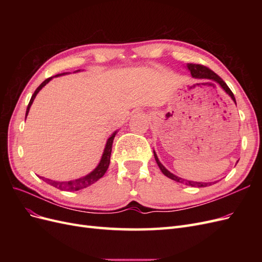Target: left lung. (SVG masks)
<instances>
[{"label": "left lung", "instance_id": "8db88e82", "mask_svg": "<svg viewBox=\"0 0 262 262\" xmlns=\"http://www.w3.org/2000/svg\"><path fill=\"white\" fill-rule=\"evenodd\" d=\"M187 67H188V69L190 70V72H191V75H192L193 77H195V78H202V80L209 81V82L203 83V84L214 85V84H212V82L219 83V84L221 85L222 89H223V90L229 95V96H231V98L234 100V102L236 104V99H235V97H234L233 92H232L231 90H229V87L226 85V83H225L223 80H222V78H221L216 73H214L211 69H209V68H207V67H204V66H202V64H192V63H190V64H188ZM154 157H155V161H156V163H157V165H158V167H160V169L162 170V172L164 173L165 176H167L168 178H170V179H172V180H175V181H177V182H181V184H185V185H187V186L198 187V188L208 187V186H211V185H212V182H196V181H190V180H185V179L179 178V177H177V176H175V175H172V173H171L170 171H168L167 169H166V168L164 167V166L161 164V162L158 161L157 155L155 154V152H154Z\"/></svg>", "mask_w": 262, "mask_h": 262}]
</instances>
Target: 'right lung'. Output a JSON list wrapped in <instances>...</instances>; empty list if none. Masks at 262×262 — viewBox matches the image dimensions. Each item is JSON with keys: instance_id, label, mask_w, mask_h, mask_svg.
Wrapping results in <instances>:
<instances>
[{"instance_id": "1", "label": "right lung", "mask_w": 262, "mask_h": 262, "mask_svg": "<svg viewBox=\"0 0 262 262\" xmlns=\"http://www.w3.org/2000/svg\"><path fill=\"white\" fill-rule=\"evenodd\" d=\"M77 71H80V70H77ZM63 74H64V73L57 74L55 76L63 75ZM50 80H52V76L49 77V78H47V80H45L40 85L37 87V90L33 94V96H31L29 104L27 106L26 117H27V115L29 113V108H30L31 104H33V101H34V99L36 97V95L39 93V91H40L47 83L50 82ZM116 133L117 132H115L113 136L108 139L106 147H105V150H104V154H102V156H101L100 163L98 164V166H97L96 168H95L91 173H89V175H86L85 177L80 178V179L72 180V181H66V182L64 181H54V180L46 179V178H42V179L47 182V184H49L50 186H53V187H55L57 189H60V190H64V191H77V190H81V189H84L86 187L93 185L94 182H96L98 179H100L102 176H104L105 172L108 169V166H109V163H110V155H112L113 142H114Z\"/></svg>"}]
</instances>
